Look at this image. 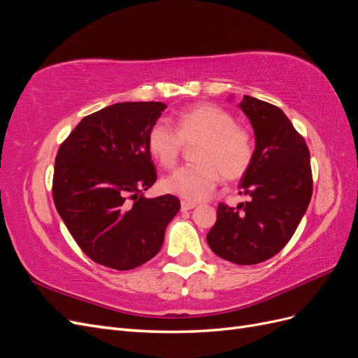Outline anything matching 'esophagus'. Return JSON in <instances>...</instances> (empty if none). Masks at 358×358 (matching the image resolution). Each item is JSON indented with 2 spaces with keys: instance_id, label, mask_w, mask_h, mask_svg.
Instances as JSON below:
<instances>
[{
  "instance_id": "34e87169",
  "label": "esophagus",
  "mask_w": 358,
  "mask_h": 358,
  "mask_svg": "<svg viewBox=\"0 0 358 358\" xmlns=\"http://www.w3.org/2000/svg\"><path fill=\"white\" fill-rule=\"evenodd\" d=\"M196 203H192V201H185V200H182L180 201V209L183 210V212H185V210H191V209H194V208H196Z\"/></svg>"
}]
</instances>
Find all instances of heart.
<instances>
[{"instance_id":"obj_1","label":"heart","mask_w":358,"mask_h":358,"mask_svg":"<svg viewBox=\"0 0 358 358\" xmlns=\"http://www.w3.org/2000/svg\"><path fill=\"white\" fill-rule=\"evenodd\" d=\"M148 150L162 169H171L183 146L199 145L194 150L196 166L176 170L161 182L166 192L188 201L208 199L224 182L241 180L252 166L255 143L248 129L221 107L201 103L182 110L176 131L164 122H155L148 131Z\"/></svg>"}]
</instances>
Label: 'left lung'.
Wrapping results in <instances>:
<instances>
[{
    "label": "left lung",
    "instance_id": "obj_1",
    "mask_svg": "<svg viewBox=\"0 0 358 358\" xmlns=\"http://www.w3.org/2000/svg\"><path fill=\"white\" fill-rule=\"evenodd\" d=\"M239 107L255 134L252 166L241 180L251 200L237 208L220 203L206 239L218 257L251 266L276 255L294 234L312 197V170L305 138L279 107L249 95Z\"/></svg>",
    "mask_w": 358,
    "mask_h": 358
}]
</instances>
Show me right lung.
<instances>
[{"label": "right lung", "instance_id": "right-lung-1", "mask_svg": "<svg viewBox=\"0 0 358 358\" xmlns=\"http://www.w3.org/2000/svg\"><path fill=\"white\" fill-rule=\"evenodd\" d=\"M166 104L116 103L85 116L59 146L53 170L55 208L92 262L131 270L154 258L180 209L171 194L143 197L157 180L148 131Z\"/></svg>", "mask_w": 358, "mask_h": 358}]
</instances>
